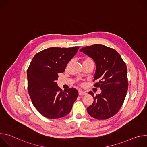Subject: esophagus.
<instances>
[{"label": "esophagus", "mask_w": 147, "mask_h": 147, "mask_svg": "<svg viewBox=\"0 0 147 147\" xmlns=\"http://www.w3.org/2000/svg\"><path fill=\"white\" fill-rule=\"evenodd\" d=\"M78 94H79V95H86L87 93H86V92H85V91H82V90H79V91H78Z\"/></svg>", "instance_id": "1"}]
</instances>
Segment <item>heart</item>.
I'll list each match as a JSON object with an SVG mask.
<instances>
[{"instance_id": "b5f03b06", "label": "heart", "mask_w": 147, "mask_h": 147, "mask_svg": "<svg viewBox=\"0 0 147 147\" xmlns=\"http://www.w3.org/2000/svg\"><path fill=\"white\" fill-rule=\"evenodd\" d=\"M84 61H93L91 59H89V58H88V59H85L84 60ZM83 61V62H84Z\"/></svg>"}]
</instances>
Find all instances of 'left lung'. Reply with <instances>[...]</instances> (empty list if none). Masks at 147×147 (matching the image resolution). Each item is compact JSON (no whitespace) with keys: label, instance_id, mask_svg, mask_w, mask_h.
<instances>
[{"label":"left lung","instance_id":"8db88e82","mask_svg":"<svg viewBox=\"0 0 147 147\" xmlns=\"http://www.w3.org/2000/svg\"><path fill=\"white\" fill-rule=\"evenodd\" d=\"M95 62L96 71L94 86L102 92L94 95V102L87 108L88 114L98 120H105L115 115L122 107L128 90L126 65L114 49L102 44H94L80 49Z\"/></svg>","mask_w":147,"mask_h":147}]
</instances>
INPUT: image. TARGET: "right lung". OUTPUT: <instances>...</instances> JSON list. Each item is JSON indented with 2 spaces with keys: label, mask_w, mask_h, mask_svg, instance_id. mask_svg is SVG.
<instances>
[{
  "label": "right lung",
  "mask_w": 147,
  "mask_h": 147,
  "mask_svg": "<svg viewBox=\"0 0 147 147\" xmlns=\"http://www.w3.org/2000/svg\"><path fill=\"white\" fill-rule=\"evenodd\" d=\"M79 47H52L37 53L27 69L28 92L37 111L48 119H59L68 115L78 92L74 88L62 91L56 81L63 73Z\"/></svg>",
  "instance_id": "1"
}]
</instances>
